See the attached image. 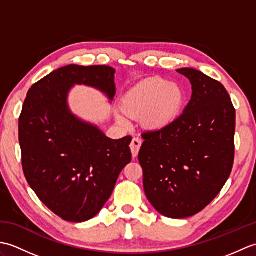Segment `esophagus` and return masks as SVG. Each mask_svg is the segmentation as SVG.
<instances>
[{"instance_id":"34e87169","label":"esophagus","mask_w":256,"mask_h":256,"mask_svg":"<svg viewBox=\"0 0 256 256\" xmlns=\"http://www.w3.org/2000/svg\"><path fill=\"white\" fill-rule=\"evenodd\" d=\"M140 146H142V140L138 138H134L132 140L131 145H130V148H131L133 158H135V157L138 156V152H140Z\"/></svg>"}]
</instances>
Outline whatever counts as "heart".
I'll return each mask as SVG.
<instances>
[{
	"mask_svg": "<svg viewBox=\"0 0 256 256\" xmlns=\"http://www.w3.org/2000/svg\"><path fill=\"white\" fill-rule=\"evenodd\" d=\"M186 96L180 86L166 79L153 77L140 81L125 94L121 100L124 114L140 118L143 126L150 131H162L175 124L184 110ZM120 124L128 120L116 114Z\"/></svg>",
	"mask_w": 256,
	"mask_h": 256,
	"instance_id": "heart-1",
	"label": "heart"
}]
</instances>
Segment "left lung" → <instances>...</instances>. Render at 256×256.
<instances>
[{
	"label": "left lung",
	"instance_id": "left-lung-1",
	"mask_svg": "<svg viewBox=\"0 0 256 256\" xmlns=\"http://www.w3.org/2000/svg\"><path fill=\"white\" fill-rule=\"evenodd\" d=\"M192 94L170 128L146 132L138 153L145 194L160 214L184 219L214 200L234 160L236 110L219 81L180 68Z\"/></svg>",
	"mask_w": 256,
	"mask_h": 256
}]
</instances>
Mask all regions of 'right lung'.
Returning a JSON list of instances; mask_svg holds the SVG:
<instances>
[{"mask_svg": "<svg viewBox=\"0 0 256 256\" xmlns=\"http://www.w3.org/2000/svg\"><path fill=\"white\" fill-rule=\"evenodd\" d=\"M116 69L68 64L32 86L18 121L26 180L62 219L94 218L111 197L118 177L132 160V138L112 140L99 126L74 116L68 96L76 84L116 96Z\"/></svg>", "mask_w": 256, "mask_h": 256, "instance_id": "add662e5", "label": "right lung"}]
</instances>
